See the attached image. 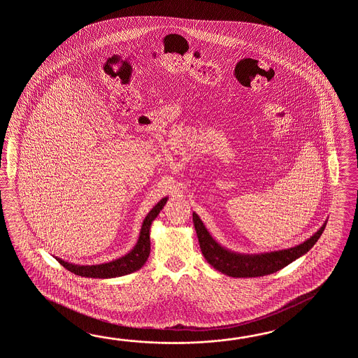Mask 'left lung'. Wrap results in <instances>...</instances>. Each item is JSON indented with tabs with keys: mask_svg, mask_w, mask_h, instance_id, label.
I'll use <instances>...</instances> for the list:
<instances>
[{
	"mask_svg": "<svg viewBox=\"0 0 358 358\" xmlns=\"http://www.w3.org/2000/svg\"><path fill=\"white\" fill-rule=\"evenodd\" d=\"M193 224L197 231L198 242L206 261L217 271L233 278L265 276L282 270V267L288 266L290 262L296 261L310 251L319 241L327 227L325 221L324 225L313 236L296 247L279 251L245 255L230 251L217 243L196 213H193Z\"/></svg>",
	"mask_w": 358,
	"mask_h": 358,
	"instance_id": "left-lung-1",
	"label": "left lung"
}]
</instances>
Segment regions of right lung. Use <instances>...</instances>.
<instances>
[{
    "label": "right lung",
    "mask_w": 358,
    "mask_h": 358,
    "mask_svg": "<svg viewBox=\"0 0 358 358\" xmlns=\"http://www.w3.org/2000/svg\"><path fill=\"white\" fill-rule=\"evenodd\" d=\"M168 202V197H164L157 205L145 216L142 228L139 231V238L137 243L133 247L131 251L124 255L120 259H113L110 262L99 264V265H76L70 264L64 259L55 257L60 262L62 266L68 268L70 273H74L84 278H96V279H110L116 276L131 274L143 266L145 261L150 256L151 242H150V230L152 221L157 217L161 210L164 208L165 203Z\"/></svg>",
    "instance_id": "add662e5"
}]
</instances>
